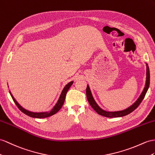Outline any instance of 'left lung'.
Wrapping results in <instances>:
<instances>
[{"label": "left lung", "mask_w": 155, "mask_h": 155, "mask_svg": "<svg viewBox=\"0 0 155 155\" xmlns=\"http://www.w3.org/2000/svg\"><path fill=\"white\" fill-rule=\"evenodd\" d=\"M146 66H147V73H146V82H145V88L143 90L142 93L141 94L140 96L139 97V98L137 100V101L134 103V104H132L131 106H130L128 108H127L124 110H119V111H113V112H110V111H107V110H105L104 109H102L100 106H99L96 101L94 100V99L92 96V92H91L90 87L88 85H87V88H86V97L87 99H88V101L89 102L90 105L91 107L95 110L97 114H100L101 116H104L105 117H109V118H114V117H124L127 115L132 112H133L134 110L136 109L137 107L140 105V104L141 103V101L143 100L145 94L147 92L148 88L149 87V84H150V73H149V68L148 67V65L146 63Z\"/></svg>", "instance_id": "1"}]
</instances>
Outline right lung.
I'll return each mask as SVG.
<instances>
[{
    "instance_id": "obj_1",
    "label": "right lung",
    "mask_w": 155,
    "mask_h": 155,
    "mask_svg": "<svg viewBox=\"0 0 155 155\" xmlns=\"http://www.w3.org/2000/svg\"><path fill=\"white\" fill-rule=\"evenodd\" d=\"M73 81H71L70 82H69L68 84H67L65 87L63 89L61 94L60 95V96L59 97V100L58 101V102L56 103V104L55 105V106L52 108L50 111H47V112H32V111H29V110H27L25 109H24L23 107L19 105L18 101L15 100V98L14 97V96H12V94H11L10 91H9V92L10 94V96L12 97L13 100L14 101V103L15 104V105H17L18 107L19 108V109L21 110V112H23L24 114H27V115H28L31 117H33V118H46V117H49L51 115H53V114H55L56 113H58L60 109L61 108V107L63 106V104H64V101L65 100V96H66V94L67 91L69 90V88L71 86V85L73 84Z\"/></svg>"
}]
</instances>
